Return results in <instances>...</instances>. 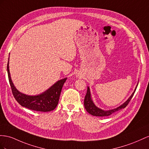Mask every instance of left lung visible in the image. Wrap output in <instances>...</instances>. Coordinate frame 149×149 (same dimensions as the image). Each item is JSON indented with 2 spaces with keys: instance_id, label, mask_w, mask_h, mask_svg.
Instances as JSON below:
<instances>
[{
  "instance_id": "1",
  "label": "left lung",
  "mask_w": 149,
  "mask_h": 149,
  "mask_svg": "<svg viewBox=\"0 0 149 149\" xmlns=\"http://www.w3.org/2000/svg\"><path fill=\"white\" fill-rule=\"evenodd\" d=\"M139 84V82L138 84H137L135 89L133 91V93L129 97L128 100L126 101L123 104H122L120 106H118L116 108L112 109H109V110H103L100 108H98L97 106L95 105L94 103V102L91 98V91H90V88L89 87H87V93L84 98V107L85 109H86V111L88 112L89 114H91V115L95 116H107L111 115V114L115 113L119 110L125 108L126 106L128 105L129 103V102L130 101L132 100V98L134 94L136 89L137 87V86Z\"/></svg>"
}]
</instances>
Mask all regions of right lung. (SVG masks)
I'll list each match as a JSON object with an SVG mask.
<instances>
[{
	"mask_svg": "<svg viewBox=\"0 0 149 149\" xmlns=\"http://www.w3.org/2000/svg\"><path fill=\"white\" fill-rule=\"evenodd\" d=\"M9 63V58L7 66V74L13 96L19 104L23 107L37 111L48 112L55 109L58 103L62 87L67 78L59 80L43 93L30 96L21 93L16 88L10 77Z\"/></svg>",
	"mask_w": 149,
	"mask_h": 149,
	"instance_id": "1",
	"label": "right lung"
}]
</instances>
